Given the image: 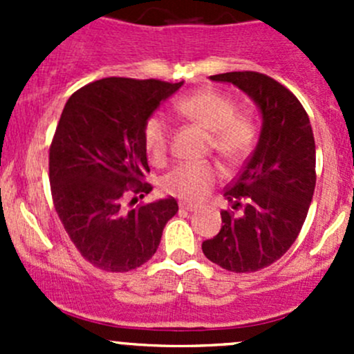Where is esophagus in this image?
<instances>
[{
  "label": "esophagus",
  "instance_id": "1",
  "mask_svg": "<svg viewBox=\"0 0 354 354\" xmlns=\"http://www.w3.org/2000/svg\"><path fill=\"white\" fill-rule=\"evenodd\" d=\"M180 209L188 210V212H194V210L198 209V205H195V203H188V202H180Z\"/></svg>",
  "mask_w": 354,
  "mask_h": 354
}]
</instances>
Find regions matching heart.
I'll list each match as a JSON object with an SVG mask.
<instances>
[{
	"label": "heart",
	"mask_w": 354,
	"mask_h": 354,
	"mask_svg": "<svg viewBox=\"0 0 354 354\" xmlns=\"http://www.w3.org/2000/svg\"><path fill=\"white\" fill-rule=\"evenodd\" d=\"M178 114L207 131V149L223 162L236 164L252 152L257 128L250 116L238 113V104L230 95L214 88H202L176 102ZM149 159L162 164L171 142L169 123L159 114L149 118L142 131ZM219 171L214 164H181L166 174L160 187L166 194L188 202H200L216 183Z\"/></svg>",
	"instance_id": "heart-1"
}]
</instances>
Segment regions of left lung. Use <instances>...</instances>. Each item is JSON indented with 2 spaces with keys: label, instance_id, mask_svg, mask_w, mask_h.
Here are the masks:
<instances>
[{
  "label": "left lung",
  "instance_id": "8db88e82",
  "mask_svg": "<svg viewBox=\"0 0 354 354\" xmlns=\"http://www.w3.org/2000/svg\"><path fill=\"white\" fill-rule=\"evenodd\" d=\"M230 82L262 113V131L243 169L227 185L223 226L202 252L231 272H255L279 260L295 243L315 190V138L301 102L283 84L259 71H230Z\"/></svg>",
  "mask_w": 354,
  "mask_h": 354
}]
</instances>
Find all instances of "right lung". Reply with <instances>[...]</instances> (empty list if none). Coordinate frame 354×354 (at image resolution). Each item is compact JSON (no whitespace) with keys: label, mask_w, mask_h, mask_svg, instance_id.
Listing matches in <instances>:
<instances>
[{"label":"right lung","mask_w":354,"mask_h":354,"mask_svg":"<svg viewBox=\"0 0 354 354\" xmlns=\"http://www.w3.org/2000/svg\"><path fill=\"white\" fill-rule=\"evenodd\" d=\"M181 85L109 77L78 88L65 104L49 147L53 203L75 248L97 269L144 266L178 212L173 197L131 205L152 190L145 121Z\"/></svg>","instance_id":"obj_1"}]
</instances>
